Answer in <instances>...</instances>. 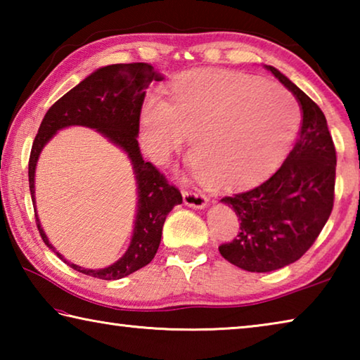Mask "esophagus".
Wrapping results in <instances>:
<instances>
[{"instance_id":"34e87169","label":"esophagus","mask_w":360,"mask_h":360,"mask_svg":"<svg viewBox=\"0 0 360 360\" xmlns=\"http://www.w3.org/2000/svg\"><path fill=\"white\" fill-rule=\"evenodd\" d=\"M182 198H184V203L187 206H191V208H195V210H203L205 206L208 205V198H206V195L198 191H186L182 193Z\"/></svg>"}]
</instances>
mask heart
Segmentation results:
<instances>
[{
    "instance_id": "1",
    "label": "heart",
    "mask_w": 360,
    "mask_h": 360,
    "mask_svg": "<svg viewBox=\"0 0 360 360\" xmlns=\"http://www.w3.org/2000/svg\"><path fill=\"white\" fill-rule=\"evenodd\" d=\"M167 94L141 108L143 148L163 163L192 138V165L212 188L264 179L288 154L300 122L288 90L238 71L181 72Z\"/></svg>"
}]
</instances>
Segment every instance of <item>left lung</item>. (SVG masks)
I'll return each instance as SVG.
<instances>
[{
	"label": "left lung",
	"instance_id": "8db88e82",
	"mask_svg": "<svg viewBox=\"0 0 360 360\" xmlns=\"http://www.w3.org/2000/svg\"><path fill=\"white\" fill-rule=\"evenodd\" d=\"M302 106L297 143L270 178L251 191L224 197L236 212L238 238L219 246L225 260L266 273L294 264L313 246L330 217L337 152L321 108L273 66H265Z\"/></svg>",
	"mask_w": 360,
	"mask_h": 360
}]
</instances>
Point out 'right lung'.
I'll return each mask as SVG.
<instances>
[{"label": "right lung", "mask_w": 360, "mask_h": 360, "mask_svg": "<svg viewBox=\"0 0 360 360\" xmlns=\"http://www.w3.org/2000/svg\"><path fill=\"white\" fill-rule=\"evenodd\" d=\"M162 75L149 63H120L103 66L79 82L75 89L53 103L42 119L28 162L30 193L34 203V172L39 154L58 130L71 125H82L100 131L109 141L119 146L129 155L138 184V210L135 229L127 252L106 268L90 270L77 266L63 259L49 243L34 211L36 225L47 248H51L65 264L76 271L100 279H120L131 275L154 259L160 245L162 229L168 212L182 203V195L169 186L165 176L144 162L138 146L139 115L146 96V89L152 81H160ZM36 208V206H34Z\"/></svg>", "instance_id": "1"}]
</instances>
